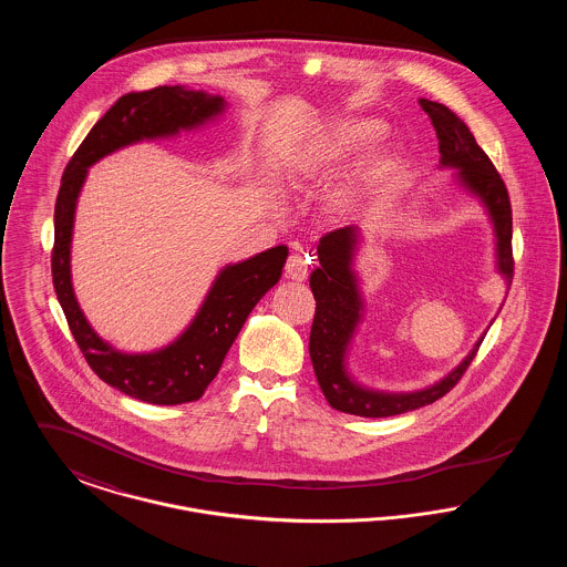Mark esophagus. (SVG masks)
<instances>
[{
  "label": "esophagus",
  "instance_id": "34e87169",
  "mask_svg": "<svg viewBox=\"0 0 567 567\" xmlns=\"http://www.w3.org/2000/svg\"><path fill=\"white\" fill-rule=\"evenodd\" d=\"M285 274H287V278L297 280V282L306 280V278H308V274H310V270H308V261H306V257H303L301 252H293V255L287 259Z\"/></svg>",
  "mask_w": 567,
  "mask_h": 567
}]
</instances>
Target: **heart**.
<instances>
[{
	"label": "heart",
	"mask_w": 567,
	"mask_h": 567,
	"mask_svg": "<svg viewBox=\"0 0 567 567\" xmlns=\"http://www.w3.org/2000/svg\"><path fill=\"white\" fill-rule=\"evenodd\" d=\"M380 132H382V127L374 121H347V123L338 125L331 134L324 137L315 159L297 167V178H312L319 172H323V167L327 165L342 162L354 153L363 151L365 146H370L377 140ZM344 197L347 195H342L340 202H347Z\"/></svg>",
	"instance_id": "obj_1"
}]
</instances>
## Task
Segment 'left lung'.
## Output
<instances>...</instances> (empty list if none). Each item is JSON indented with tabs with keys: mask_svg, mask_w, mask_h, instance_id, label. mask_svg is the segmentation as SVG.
Masks as SVG:
<instances>
[{
	"mask_svg": "<svg viewBox=\"0 0 567 567\" xmlns=\"http://www.w3.org/2000/svg\"><path fill=\"white\" fill-rule=\"evenodd\" d=\"M421 106L430 114L440 140L437 146L442 165L457 167L461 185L485 202L495 223L499 271L506 278H513V206L506 183L502 181L493 162L486 157L485 151L478 146L476 137L453 110L432 100H421ZM354 234V227H340L324 234L317 248L321 266L310 274V289L317 301L315 321L310 329V359L324 400L340 412L368 419L395 416L421 405L433 404L435 400L444 398L465 374L483 340L465 357L455 372L425 391L389 395L354 384L344 370L347 344L359 323L361 312V299L351 271L352 246L357 240Z\"/></svg>",
	"mask_w": 567,
	"mask_h": 567,
	"instance_id": "8db88e82",
	"label": "left lung"
}]
</instances>
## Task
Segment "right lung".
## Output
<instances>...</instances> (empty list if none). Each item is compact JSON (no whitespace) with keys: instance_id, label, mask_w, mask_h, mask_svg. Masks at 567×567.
I'll list each match as a JSON object with an SVG mask.
<instances>
[{"instance_id":"obj_1","label":"right lung","mask_w":567,"mask_h":567,"mask_svg":"<svg viewBox=\"0 0 567 567\" xmlns=\"http://www.w3.org/2000/svg\"><path fill=\"white\" fill-rule=\"evenodd\" d=\"M220 110L223 97L178 84L123 95L82 140L61 176L56 193L51 270L54 293L65 321L91 370L110 386L146 404H187L204 395L238 338L246 317L278 282L289 248L274 246L220 271L195 321L167 349L148 354H123L97 338L72 291L70 243L76 197L86 167L104 155L144 137L189 130Z\"/></svg>"}]
</instances>
